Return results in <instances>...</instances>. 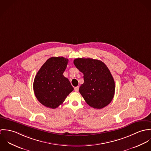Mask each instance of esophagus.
<instances>
[{"instance_id": "esophagus-1", "label": "esophagus", "mask_w": 151, "mask_h": 151, "mask_svg": "<svg viewBox=\"0 0 151 151\" xmlns=\"http://www.w3.org/2000/svg\"><path fill=\"white\" fill-rule=\"evenodd\" d=\"M78 89H79V86H77L74 88V90L76 92H78Z\"/></svg>"}]
</instances>
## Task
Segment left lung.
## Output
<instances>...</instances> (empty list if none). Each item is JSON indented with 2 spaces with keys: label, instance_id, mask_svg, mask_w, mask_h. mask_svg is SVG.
<instances>
[{
  "label": "left lung",
  "instance_id": "8db88e82",
  "mask_svg": "<svg viewBox=\"0 0 151 151\" xmlns=\"http://www.w3.org/2000/svg\"><path fill=\"white\" fill-rule=\"evenodd\" d=\"M74 64L84 74V82L79 92L86 104L98 109L106 106L115 92L114 81L106 65L91 58L76 59Z\"/></svg>",
  "mask_w": 151,
  "mask_h": 151
}]
</instances>
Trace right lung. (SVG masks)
I'll return each instance as SVG.
<instances>
[{"mask_svg": "<svg viewBox=\"0 0 151 151\" xmlns=\"http://www.w3.org/2000/svg\"><path fill=\"white\" fill-rule=\"evenodd\" d=\"M68 62L63 57L50 58L35 76L33 84L35 95L47 108H58L74 89L68 79L63 75Z\"/></svg>", "mask_w": 151, "mask_h": 151, "instance_id": "1", "label": "right lung"}]
</instances>
